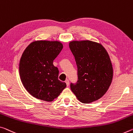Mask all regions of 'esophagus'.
Masks as SVG:
<instances>
[{
  "label": "esophagus",
  "instance_id": "34e87169",
  "mask_svg": "<svg viewBox=\"0 0 133 133\" xmlns=\"http://www.w3.org/2000/svg\"><path fill=\"white\" fill-rule=\"evenodd\" d=\"M65 82H66L67 86H69V80H68V79H67L66 81H65Z\"/></svg>",
  "mask_w": 133,
  "mask_h": 133
}]
</instances>
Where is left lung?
<instances>
[{"instance_id":"left-lung-1","label":"left lung","mask_w":133,"mask_h":133,"mask_svg":"<svg viewBox=\"0 0 133 133\" xmlns=\"http://www.w3.org/2000/svg\"><path fill=\"white\" fill-rule=\"evenodd\" d=\"M69 47L77 67V81L70 84L71 91L84 104L98 100L112 82L113 69L105 48L96 42L73 41Z\"/></svg>"}]
</instances>
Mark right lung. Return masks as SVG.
I'll list each match as a JSON object with an SVG mask.
<instances>
[{"label":"right lung","mask_w":133,"mask_h":133,"mask_svg":"<svg viewBox=\"0 0 133 133\" xmlns=\"http://www.w3.org/2000/svg\"><path fill=\"white\" fill-rule=\"evenodd\" d=\"M63 47L59 41H36L23 52L19 67L21 80L35 98L51 102L66 87L65 82L58 79L59 71L53 65Z\"/></svg>","instance_id":"obj_1"}]
</instances>
